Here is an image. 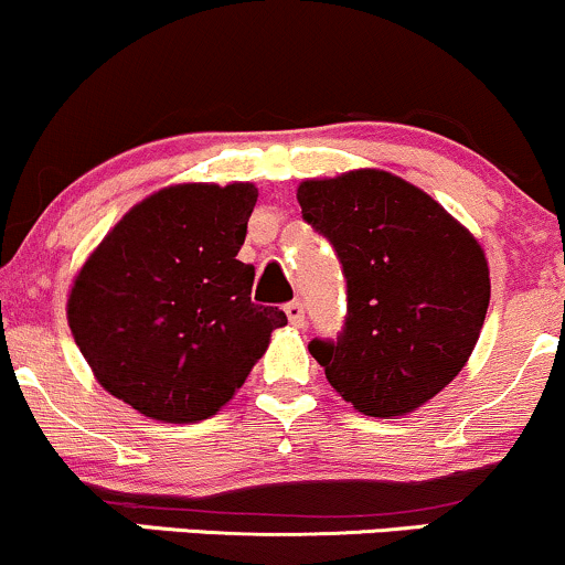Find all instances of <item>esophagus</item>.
Returning a JSON list of instances; mask_svg holds the SVG:
<instances>
[{"label":"esophagus","mask_w":565,"mask_h":565,"mask_svg":"<svg viewBox=\"0 0 565 565\" xmlns=\"http://www.w3.org/2000/svg\"><path fill=\"white\" fill-rule=\"evenodd\" d=\"M284 313H287L291 327H305V308L300 300H291L284 305Z\"/></svg>","instance_id":"esophagus-1"}]
</instances>
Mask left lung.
<instances>
[{
	"mask_svg": "<svg viewBox=\"0 0 565 565\" xmlns=\"http://www.w3.org/2000/svg\"><path fill=\"white\" fill-rule=\"evenodd\" d=\"M302 217L348 278L337 342H310L329 385L366 417L417 412L468 364L491 297L483 246L423 188L385 170L302 180Z\"/></svg>",
	"mask_w": 565,
	"mask_h": 565,
	"instance_id": "8db88e82",
	"label": "left lung"
}]
</instances>
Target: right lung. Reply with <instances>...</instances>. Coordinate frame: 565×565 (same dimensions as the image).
I'll list each match as a JSON object with an SVG mask.
<instances>
[{
    "mask_svg": "<svg viewBox=\"0 0 565 565\" xmlns=\"http://www.w3.org/2000/svg\"><path fill=\"white\" fill-rule=\"evenodd\" d=\"M257 204L252 183H178L106 233L68 291V327L103 391L142 417L188 425L236 395L287 323L252 302L236 260Z\"/></svg>",
    "mask_w": 565,
    "mask_h": 565,
    "instance_id": "right-lung-1",
    "label": "right lung"
}]
</instances>
